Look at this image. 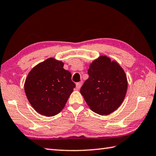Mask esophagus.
<instances>
[{"label": "esophagus", "instance_id": "34e87169", "mask_svg": "<svg viewBox=\"0 0 156 156\" xmlns=\"http://www.w3.org/2000/svg\"><path fill=\"white\" fill-rule=\"evenodd\" d=\"M81 87V82H79V83H76V88H77V90H79Z\"/></svg>", "mask_w": 156, "mask_h": 156}]
</instances>
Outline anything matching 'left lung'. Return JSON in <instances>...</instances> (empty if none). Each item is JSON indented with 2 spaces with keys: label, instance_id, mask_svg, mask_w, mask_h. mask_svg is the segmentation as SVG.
I'll return each mask as SVG.
<instances>
[{
  "label": "left lung",
  "instance_id": "obj_1",
  "mask_svg": "<svg viewBox=\"0 0 156 156\" xmlns=\"http://www.w3.org/2000/svg\"><path fill=\"white\" fill-rule=\"evenodd\" d=\"M89 78L80 92L90 109L99 115H109L118 108L126 96L128 81L119 64L105 55L92 62Z\"/></svg>",
  "mask_w": 156,
  "mask_h": 156
}]
</instances>
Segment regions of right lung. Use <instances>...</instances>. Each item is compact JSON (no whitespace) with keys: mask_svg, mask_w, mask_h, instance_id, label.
I'll return each mask as SVG.
<instances>
[{"mask_svg":"<svg viewBox=\"0 0 156 156\" xmlns=\"http://www.w3.org/2000/svg\"><path fill=\"white\" fill-rule=\"evenodd\" d=\"M62 62L48 58L28 73L24 83L26 97L39 114L51 117L59 113L75 87L71 73Z\"/></svg>","mask_w":156,"mask_h":156,"instance_id":"right-lung-1","label":"right lung"}]
</instances>
